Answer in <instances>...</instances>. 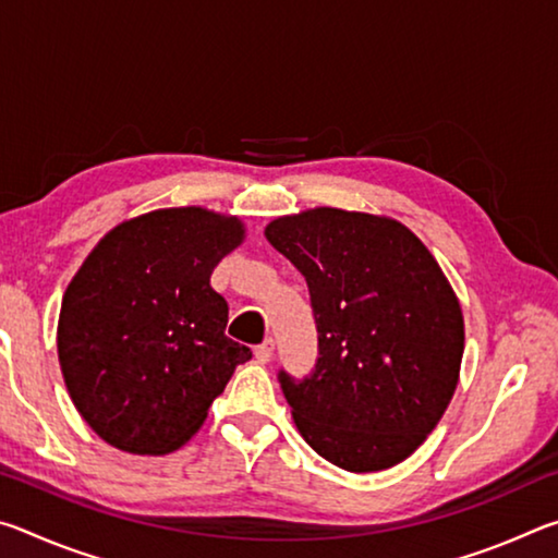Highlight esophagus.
Returning <instances> with one entry per match:
<instances>
[{
  "mask_svg": "<svg viewBox=\"0 0 558 558\" xmlns=\"http://www.w3.org/2000/svg\"><path fill=\"white\" fill-rule=\"evenodd\" d=\"M272 352H276V342H272V339H266V342L256 347V359L260 364H268L272 359Z\"/></svg>",
  "mask_w": 558,
  "mask_h": 558,
  "instance_id": "34e87169",
  "label": "esophagus"
}]
</instances>
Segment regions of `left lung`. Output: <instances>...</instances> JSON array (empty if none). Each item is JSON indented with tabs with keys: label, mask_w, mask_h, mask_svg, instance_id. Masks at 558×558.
I'll return each mask as SVG.
<instances>
[{
	"label": "left lung",
	"mask_w": 558,
	"mask_h": 558,
	"mask_svg": "<svg viewBox=\"0 0 558 558\" xmlns=\"http://www.w3.org/2000/svg\"><path fill=\"white\" fill-rule=\"evenodd\" d=\"M266 239L307 280L319 356L278 374L300 436L349 472L393 468L456 393L465 325L436 258L403 223L319 206L270 221Z\"/></svg>",
	"instance_id": "left-lung-1"
}]
</instances>
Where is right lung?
Masks as SVG:
<instances>
[{
    "instance_id": "add662e5",
    "label": "right lung",
    "mask_w": 558,
    "mask_h": 558,
    "mask_svg": "<svg viewBox=\"0 0 558 558\" xmlns=\"http://www.w3.org/2000/svg\"><path fill=\"white\" fill-rule=\"evenodd\" d=\"M243 235L235 216L202 206L149 211L102 235L65 288L56 337L65 389L112 448H182L253 356L226 337L229 305L209 282Z\"/></svg>"
}]
</instances>
